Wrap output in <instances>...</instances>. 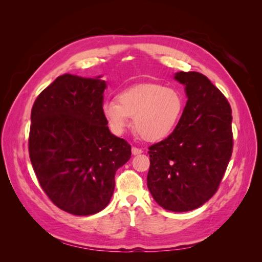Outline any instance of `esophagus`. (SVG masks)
Masks as SVG:
<instances>
[{
    "label": "esophagus",
    "mask_w": 262,
    "mask_h": 262,
    "mask_svg": "<svg viewBox=\"0 0 262 262\" xmlns=\"http://www.w3.org/2000/svg\"><path fill=\"white\" fill-rule=\"evenodd\" d=\"M131 152H132V155H139V154H141L142 152H143V150H142L141 148H138L136 146H133L131 148Z\"/></svg>",
    "instance_id": "1"
}]
</instances>
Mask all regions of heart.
I'll list each match as a JSON object with an SVG mask.
<instances>
[{"label":"heart","instance_id":"b5f03b06","mask_svg":"<svg viewBox=\"0 0 262 262\" xmlns=\"http://www.w3.org/2000/svg\"><path fill=\"white\" fill-rule=\"evenodd\" d=\"M118 102L106 100L101 113L109 129L123 134L133 117V126L142 139L160 141L171 133L184 112L185 100L175 89L161 84L133 85L118 94Z\"/></svg>","mask_w":262,"mask_h":262}]
</instances>
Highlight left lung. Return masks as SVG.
Wrapping results in <instances>:
<instances>
[{"mask_svg": "<svg viewBox=\"0 0 262 262\" xmlns=\"http://www.w3.org/2000/svg\"><path fill=\"white\" fill-rule=\"evenodd\" d=\"M187 104L177 126L149 147L147 188L165 210L198 209L216 192L232 156V109L209 78L177 72Z\"/></svg>", "mask_w": 262, "mask_h": 262, "instance_id": "1", "label": "left lung"}]
</instances>
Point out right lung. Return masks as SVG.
<instances>
[{
    "label": "right lung",
    "instance_id": "1",
    "mask_svg": "<svg viewBox=\"0 0 262 262\" xmlns=\"http://www.w3.org/2000/svg\"><path fill=\"white\" fill-rule=\"evenodd\" d=\"M101 75L66 73L37 97L31 109L29 157L39 184L61 210L92 215L114 194L115 175L131 146L110 132L102 116Z\"/></svg>",
    "mask_w": 262,
    "mask_h": 262
}]
</instances>
